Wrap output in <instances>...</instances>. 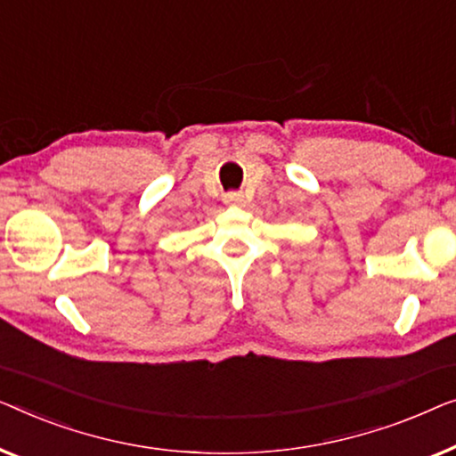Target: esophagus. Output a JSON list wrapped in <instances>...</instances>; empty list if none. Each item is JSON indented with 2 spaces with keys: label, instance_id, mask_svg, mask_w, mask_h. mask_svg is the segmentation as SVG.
<instances>
[{
  "label": "esophagus",
  "instance_id": "1",
  "mask_svg": "<svg viewBox=\"0 0 456 456\" xmlns=\"http://www.w3.org/2000/svg\"><path fill=\"white\" fill-rule=\"evenodd\" d=\"M223 202H225V204H241L243 194H241V191H227V194L223 196Z\"/></svg>",
  "mask_w": 456,
  "mask_h": 456
}]
</instances>
